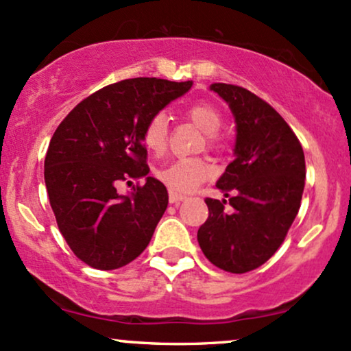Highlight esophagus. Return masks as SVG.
<instances>
[{
  "label": "esophagus",
  "instance_id": "obj_1",
  "mask_svg": "<svg viewBox=\"0 0 351 351\" xmlns=\"http://www.w3.org/2000/svg\"><path fill=\"white\" fill-rule=\"evenodd\" d=\"M182 200H186V195H180V194H176V192H169V202L171 204H179L182 202Z\"/></svg>",
  "mask_w": 351,
  "mask_h": 351
}]
</instances>
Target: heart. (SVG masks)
<instances>
[{
  "label": "heart",
  "instance_id": "1",
  "mask_svg": "<svg viewBox=\"0 0 351 351\" xmlns=\"http://www.w3.org/2000/svg\"><path fill=\"white\" fill-rule=\"evenodd\" d=\"M189 119L194 123L202 132H206L208 145H217V132L222 125V117L214 106L200 102L194 104L186 111ZM169 141V124L167 117L162 112L151 116L143 129V143L145 149L154 154H160L165 151ZM212 165L200 157H186L177 159L162 165L156 171L157 179L165 184L176 194H189L195 191L204 180L212 176Z\"/></svg>",
  "mask_w": 351,
  "mask_h": 351
}]
</instances>
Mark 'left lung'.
<instances>
[{"instance_id":"left-lung-1","label":"left lung","mask_w":351,"mask_h":351,"mask_svg":"<svg viewBox=\"0 0 351 351\" xmlns=\"http://www.w3.org/2000/svg\"><path fill=\"white\" fill-rule=\"evenodd\" d=\"M210 90L230 108L237 137L235 159L217 180L227 199L207 197L208 217L197 240L215 267L245 274L269 261L292 227L305 187V156L295 132L269 102L226 82H215Z\"/></svg>"}]
</instances>
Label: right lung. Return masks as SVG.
Listing matches in <instances>:
<instances>
[{"instance_id": "obj_1", "label": "right lung", "mask_w": 351, "mask_h": 351, "mask_svg": "<svg viewBox=\"0 0 351 351\" xmlns=\"http://www.w3.org/2000/svg\"><path fill=\"white\" fill-rule=\"evenodd\" d=\"M192 88V81L134 77L82 99L58 125L45 182L59 232L80 261L97 270L128 265L151 242L167 208V189L147 177V119ZM146 177L129 196L119 183Z\"/></svg>"}]
</instances>
